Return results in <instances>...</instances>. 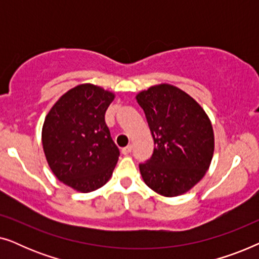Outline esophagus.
Returning <instances> with one entry per match:
<instances>
[{"label": "esophagus", "instance_id": "obj_1", "mask_svg": "<svg viewBox=\"0 0 259 259\" xmlns=\"http://www.w3.org/2000/svg\"><path fill=\"white\" fill-rule=\"evenodd\" d=\"M131 151H132V146H131V145H128V146H126V147L122 148L121 153H122L123 155H128V154L131 153Z\"/></svg>", "mask_w": 259, "mask_h": 259}]
</instances>
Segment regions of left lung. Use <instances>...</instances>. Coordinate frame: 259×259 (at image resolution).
<instances>
[{"instance_id":"1","label":"left lung","mask_w":259,"mask_h":259,"mask_svg":"<svg viewBox=\"0 0 259 259\" xmlns=\"http://www.w3.org/2000/svg\"><path fill=\"white\" fill-rule=\"evenodd\" d=\"M136 99L155 145L150 160L139 165L145 184L164 197L186 193L203 179L213 157L210 118L191 95L169 83L154 84Z\"/></svg>"}]
</instances>
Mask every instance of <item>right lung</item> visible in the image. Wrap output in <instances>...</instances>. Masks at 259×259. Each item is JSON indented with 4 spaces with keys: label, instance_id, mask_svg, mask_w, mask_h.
Returning <instances> with one entry per match:
<instances>
[{
    "label": "right lung",
    "instance_id": "1",
    "mask_svg": "<svg viewBox=\"0 0 259 259\" xmlns=\"http://www.w3.org/2000/svg\"><path fill=\"white\" fill-rule=\"evenodd\" d=\"M115 94L93 83L67 91L49 109L42 146L56 178L77 192L100 189L113 175L120 152L105 122Z\"/></svg>",
    "mask_w": 259,
    "mask_h": 259
}]
</instances>
